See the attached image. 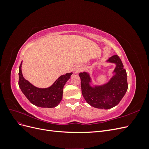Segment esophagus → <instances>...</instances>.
<instances>
[{
  "label": "esophagus",
  "mask_w": 149,
  "mask_h": 149,
  "mask_svg": "<svg viewBox=\"0 0 149 149\" xmlns=\"http://www.w3.org/2000/svg\"><path fill=\"white\" fill-rule=\"evenodd\" d=\"M81 68L79 66H76L75 68H74V72L75 73H78V72L80 71Z\"/></svg>",
  "instance_id": "34e87169"
}]
</instances>
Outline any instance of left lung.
<instances>
[{
  "mask_svg": "<svg viewBox=\"0 0 149 149\" xmlns=\"http://www.w3.org/2000/svg\"><path fill=\"white\" fill-rule=\"evenodd\" d=\"M105 63L115 65L111 77L105 83L99 84L93 81L91 73H79L83 97L90 106L97 109H109L117 106L127 91V73L118 55H114ZM96 65L95 66H97ZM94 66V67H95Z\"/></svg>",
  "mask_w": 149,
  "mask_h": 149,
  "instance_id": "obj_1",
  "label": "left lung"
}]
</instances>
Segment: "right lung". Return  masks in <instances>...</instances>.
I'll list each match as a JSON object with an SVG mask.
<instances>
[{
	"instance_id": "obj_1",
	"label": "right lung",
	"mask_w": 149,
	"mask_h": 149,
	"mask_svg": "<svg viewBox=\"0 0 149 149\" xmlns=\"http://www.w3.org/2000/svg\"><path fill=\"white\" fill-rule=\"evenodd\" d=\"M22 61L19 66V85L22 92L33 105L45 108L56 107L63 97V89L66 83L73 74L66 73L61 75L50 86L40 88L35 86L24 78L22 71Z\"/></svg>"
}]
</instances>
